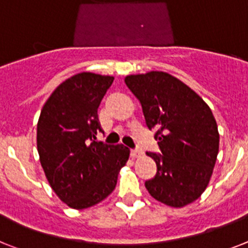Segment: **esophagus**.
Masks as SVG:
<instances>
[{"instance_id":"esophagus-1","label":"esophagus","mask_w":248,"mask_h":248,"mask_svg":"<svg viewBox=\"0 0 248 248\" xmlns=\"http://www.w3.org/2000/svg\"><path fill=\"white\" fill-rule=\"evenodd\" d=\"M143 155V153L141 151V150H132L131 151V156L134 157V159H137V157H141V156Z\"/></svg>"}]
</instances>
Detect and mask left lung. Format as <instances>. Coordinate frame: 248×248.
Wrapping results in <instances>:
<instances>
[{"label": "left lung", "instance_id": "obj_1", "mask_svg": "<svg viewBox=\"0 0 248 248\" xmlns=\"http://www.w3.org/2000/svg\"><path fill=\"white\" fill-rule=\"evenodd\" d=\"M124 83L141 103L146 126L156 128L161 154L146 153L157 171L145 183L156 201L182 208L209 184L219 134L209 106L188 85L164 72L127 76Z\"/></svg>", "mask_w": 248, "mask_h": 248}]
</instances>
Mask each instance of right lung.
Masks as SVG:
<instances>
[{
  "mask_svg": "<svg viewBox=\"0 0 248 248\" xmlns=\"http://www.w3.org/2000/svg\"><path fill=\"white\" fill-rule=\"evenodd\" d=\"M113 77L83 72L58 87L41 109L37 151L50 186L74 209L98 204L116 188L130 150L98 142V109Z\"/></svg>",
  "mask_w": 248,
  "mask_h": 248,
  "instance_id": "add662e5",
  "label": "right lung"
}]
</instances>
